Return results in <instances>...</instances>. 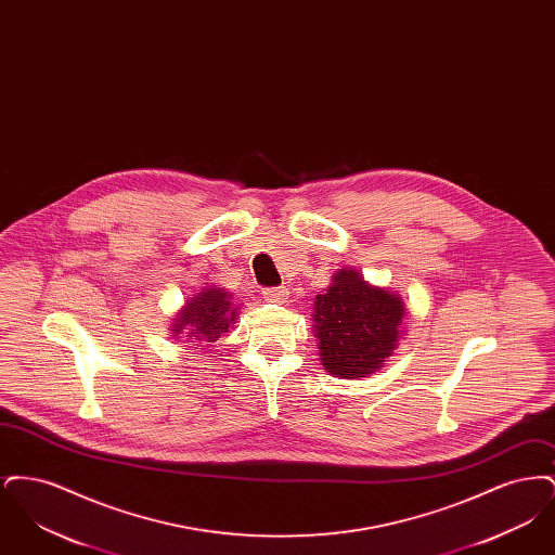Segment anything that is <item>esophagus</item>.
I'll return each instance as SVG.
<instances>
[{"label": "esophagus", "instance_id": "1", "mask_svg": "<svg viewBox=\"0 0 555 555\" xmlns=\"http://www.w3.org/2000/svg\"><path fill=\"white\" fill-rule=\"evenodd\" d=\"M264 299L266 301H270V304H285V301L289 299V291L285 289V287H276V289H266Z\"/></svg>", "mask_w": 555, "mask_h": 555}]
</instances>
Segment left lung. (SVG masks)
<instances>
[{
  "mask_svg": "<svg viewBox=\"0 0 555 555\" xmlns=\"http://www.w3.org/2000/svg\"><path fill=\"white\" fill-rule=\"evenodd\" d=\"M403 317L399 293L372 285L356 268H339L312 312L322 366L347 380L378 372L405 333Z\"/></svg>",
  "mask_w": 555,
  "mask_h": 555,
  "instance_id": "obj_1",
  "label": "left lung"
}]
</instances>
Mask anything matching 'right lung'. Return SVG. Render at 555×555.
I'll return each mask as SVG.
<instances>
[{
	"label": "right lung",
	"instance_id": "right-lung-1",
	"mask_svg": "<svg viewBox=\"0 0 555 555\" xmlns=\"http://www.w3.org/2000/svg\"><path fill=\"white\" fill-rule=\"evenodd\" d=\"M238 318V306L233 304V293L206 285L199 293L189 297L185 306L175 314L170 324V337H185L189 344L206 347L220 339Z\"/></svg>",
	"mask_w": 555,
	"mask_h": 555
}]
</instances>
